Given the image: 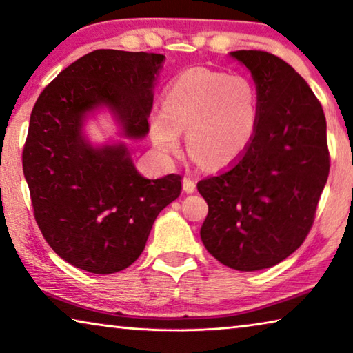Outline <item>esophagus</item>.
Segmentation results:
<instances>
[{
	"mask_svg": "<svg viewBox=\"0 0 353 353\" xmlns=\"http://www.w3.org/2000/svg\"><path fill=\"white\" fill-rule=\"evenodd\" d=\"M182 187H183V192H185V193H194V192H196V182H194L192 177H183Z\"/></svg>",
	"mask_w": 353,
	"mask_h": 353,
	"instance_id": "esophagus-1",
	"label": "esophagus"
}]
</instances>
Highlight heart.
Listing matches in <instances>:
<instances>
[{"label":"heart","mask_w":353,"mask_h":353,"mask_svg":"<svg viewBox=\"0 0 353 353\" xmlns=\"http://www.w3.org/2000/svg\"><path fill=\"white\" fill-rule=\"evenodd\" d=\"M259 117V94L249 79L192 68L170 83L165 108L152 110L149 128L161 154L174 155L187 131L188 150L208 168H223L250 145Z\"/></svg>","instance_id":"heart-1"}]
</instances>
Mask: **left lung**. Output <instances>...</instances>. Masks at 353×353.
Returning <instances> with one entry per match:
<instances>
[{"label": "left lung", "mask_w": 353, "mask_h": 353, "mask_svg": "<svg viewBox=\"0 0 353 353\" xmlns=\"http://www.w3.org/2000/svg\"><path fill=\"white\" fill-rule=\"evenodd\" d=\"M230 55L254 77L260 117L230 170L198 182L209 206L199 234L222 265L259 271L285 260L311 231L330 172L327 120L288 63L263 50Z\"/></svg>", "instance_id": "8db88e82"}]
</instances>
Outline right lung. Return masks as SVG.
<instances>
[{"instance_id":"add662e5","label":"right lung","mask_w":353,"mask_h":353,"mask_svg":"<svg viewBox=\"0 0 353 353\" xmlns=\"http://www.w3.org/2000/svg\"><path fill=\"white\" fill-rule=\"evenodd\" d=\"M165 55L99 49L71 63L39 94L23 147L36 223L54 252L93 274L143 254L152 225L181 194V176L145 179L125 143L94 147L83 122L108 108L126 139L149 133Z\"/></svg>"}]
</instances>
